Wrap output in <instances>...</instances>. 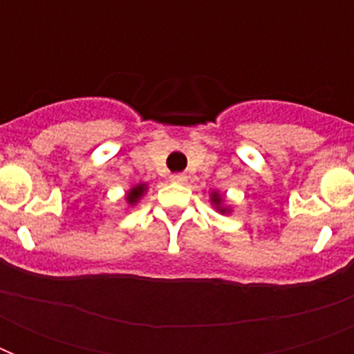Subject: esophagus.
I'll use <instances>...</instances> for the list:
<instances>
[{
  "instance_id": "esophagus-1",
  "label": "esophagus",
  "mask_w": 354,
  "mask_h": 354,
  "mask_svg": "<svg viewBox=\"0 0 354 354\" xmlns=\"http://www.w3.org/2000/svg\"><path fill=\"white\" fill-rule=\"evenodd\" d=\"M171 182H174V183H185V182H187V176H185V174H172Z\"/></svg>"
}]
</instances>
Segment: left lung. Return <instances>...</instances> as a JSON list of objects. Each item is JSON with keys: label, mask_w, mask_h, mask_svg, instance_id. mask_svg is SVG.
<instances>
[{"label": "left lung", "mask_w": 354, "mask_h": 354, "mask_svg": "<svg viewBox=\"0 0 354 354\" xmlns=\"http://www.w3.org/2000/svg\"><path fill=\"white\" fill-rule=\"evenodd\" d=\"M211 196H213V198H211V202H213L215 205H218V211H221V213H226V207H221L222 200H221V196H218V193H213Z\"/></svg>", "instance_id": "8db88e82"}]
</instances>
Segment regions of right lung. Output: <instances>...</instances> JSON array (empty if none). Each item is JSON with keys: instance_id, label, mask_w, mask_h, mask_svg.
Masks as SVG:
<instances>
[{"instance_id": "right-lung-1", "label": "right lung", "mask_w": 354, "mask_h": 354, "mask_svg": "<svg viewBox=\"0 0 354 354\" xmlns=\"http://www.w3.org/2000/svg\"><path fill=\"white\" fill-rule=\"evenodd\" d=\"M145 189H147V185L145 183H139V185H136V187L130 189V193L127 194V200L130 202V204H136L141 196H143Z\"/></svg>"}]
</instances>
